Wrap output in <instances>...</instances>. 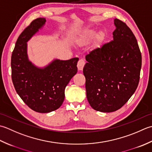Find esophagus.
Instances as JSON below:
<instances>
[{
  "mask_svg": "<svg viewBox=\"0 0 152 152\" xmlns=\"http://www.w3.org/2000/svg\"><path fill=\"white\" fill-rule=\"evenodd\" d=\"M85 65V61L83 60V59H80V60H79L78 64H77V67H78V69L83 70Z\"/></svg>",
  "mask_w": 152,
  "mask_h": 152,
  "instance_id": "34e87169",
  "label": "esophagus"
}]
</instances>
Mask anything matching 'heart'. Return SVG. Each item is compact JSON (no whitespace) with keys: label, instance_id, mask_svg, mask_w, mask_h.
<instances>
[{"label":"heart","instance_id":"obj_1","mask_svg":"<svg viewBox=\"0 0 152 152\" xmlns=\"http://www.w3.org/2000/svg\"><path fill=\"white\" fill-rule=\"evenodd\" d=\"M96 35V32L93 30H88L84 33L80 39L79 40V44H85V43L88 42L94 38Z\"/></svg>","mask_w":152,"mask_h":152}]
</instances>
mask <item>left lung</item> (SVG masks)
Wrapping results in <instances>:
<instances>
[{"label":"left lung","instance_id":"1","mask_svg":"<svg viewBox=\"0 0 152 152\" xmlns=\"http://www.w3.org/2000/svg\"><path fill=\"white\" fill-rule=\"evenodd\" d=\"M113 40L86 55L83 68L86 98L94 110L113 112L137 88L142 55L137 39L125 23L114 20Z\"/></svg>","mask_w":152,"mask_h":152}]
</instances>
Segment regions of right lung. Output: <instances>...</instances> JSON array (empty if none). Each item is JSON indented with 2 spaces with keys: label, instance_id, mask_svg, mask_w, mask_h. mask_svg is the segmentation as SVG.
I'll list each match as a JSON object with an SVG mask.
<instances>
[{
  "label": "right lung",
  "instance_id": "1",
  "mask_svg": "<svg viewBox=\"0 0 152 152\" xmlns=\"http://www.w3.org/2000/svg\"><path fill=\"white\" fill-rule=\"evenodd\" d=\"M45 18H37L21 33L11 58L12 80L15 91L27 106L39 113L58 109L64 100L65 88L77 72L78 58L55 60L44 69L28 60L27 42L45 24Z\"/></svg>",
  "mask_w": 152,
  "mask_h": 152
}]
</instances>
